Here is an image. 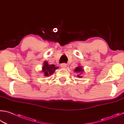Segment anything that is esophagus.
I'll return each instance as SVG.
<instances>
[{
	"instance_id": "esophagus-1",
	"label": "esophagus",
	"mask_w": 124,
	"mask_h": 124,
	"mask_svg": "<svg viewBox=\"0 0 124 124\" xmlns=\"http://www.w3.org/2000/svg\"><path fill=\"white\" fill-rule=\"evenodd\" d=\"M66 66H67V64H65V63H62V64H61V67H62V68H66Z\"/></svg>"
}]
</instances>
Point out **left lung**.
<instances>
[{
    "label": "left lung",
    "mask_w": 124,
    "mask_h": 124,
    "mask_svg": "<svg viewBox=\"0 0 124 124\" xmlns=\"http://www.w3.org/2000/svg\"><path fill=\"white\" fill-rule=\"evenodd\" d=\"M83 69L81 68V66H78L75 69V72L77 73V76L78 77H81V75L83 73Z\"/></svg>",
    "instance_id": "left-lung-1"
}]
</instances>
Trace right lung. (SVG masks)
<instances>
[{
	"label": "right lung",
	"mask_w": 124,
	"mask_h": 124,
	"mask_svg": "<svg viewBox=\"0 0 124 124\" xmlns=\"http://www.w3.org/2000/svg\"><path fill=\"white\" fill-rule=\"evenodd\" d=\"M56 69H58V67L56 68L54 65H48L47 62H45L42 67V71L45 76H49L53 74Z\"/></svg>",
	"instance_id": "add662e5"
}]
</instances>
